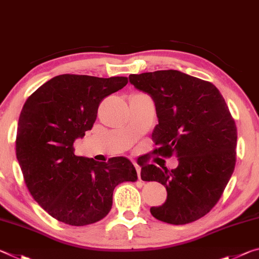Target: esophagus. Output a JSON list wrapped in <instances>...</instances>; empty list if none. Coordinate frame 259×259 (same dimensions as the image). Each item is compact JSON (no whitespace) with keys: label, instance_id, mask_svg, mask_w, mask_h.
<instances>
[{"label":"esophagus","instance_id":"esophagus-1","mask_svg":"<svg viewBox=\"0 0 259 259\" xmlns=\"http://www.w3.org/2000/svg\"><path fill=\"white\" fill-rule=\"evenodd\" d=\"M134 166H135V168H137V172H138V178L140 180H141V168H140V166L139 165L137 164V163H134Z\"/></svg>","mask_w":259,"mask_h":259}]
</instances>
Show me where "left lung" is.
<instances>
[{"mask_svg":"<svg viewBox=\"0 0 259 259\" xmlns=\"http://www.w3.org/2000/svg\"><path fill=\"white\" fill-rule=\"evenodd\" d=\"M130 82L154 100L158 125L155 154L175 155L169 171L141 163L143 181L160 182L167 192L164 204L151 206L160 222L185 225L215 205L235 167L237 132L223 95L211 82L177 70L131 74Z\"/></svg>","mask_w":259,"mask_h":259,"instance_id":"1","label":"left lung"}]
</instances>
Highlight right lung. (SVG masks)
Segmentation results:
<instances>
[{"label":"right lung","mask_w":259,"mask_h":259,"mask_svg":"<svg viewBox=\"0 0 259 259\" xmlns=\"http://www.w3.org/2000/svg\"><path fill=\"white\" fill-rule=\"evenodd\" d=\"M127 84L125 77L61 74L33 93L18 120L16 156L29 193L52 217L72 226L109 213L113 189L138 179L130 159L108 162L74 155L73 143L92 130L101 101Z\"/></svg>","instance_id":"obj_1"}]
</instances>
